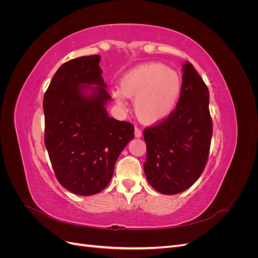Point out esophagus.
<instances>
[{
    "mask_svg": "<svg viewBox=\"0 0 258 258\" xmlns=\"http://www.w3.org/2000/svg\"><path fill=\"white\" fill-rule=\"evenodd\" d=\"M135 136L137 137V138H140L142 136V131H141V129H140L139 127H136L135 128Z\"/></svg>",
    "mask_w": 258,
    "mask_h": 258,
    "instance_id": "esophagus-1",
    "label": "esophagus"
}]
</instances>
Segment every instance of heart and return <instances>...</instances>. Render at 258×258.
I'll return each instance as SVG.
<instances>
[{
    "mask_svg": "<svg viewBox=\"0 0 258 258\" xmlns=\"http://www.w3.org/2000/svg\"><path fill=\"white\" fill-rule=\"evenodd\" d=\"M119 90L114 93L117 102L123 104V96L134 99V108L139 119L145 123H155L173 111L182 91V79L167 66L151 62L123 75Z\"/></svg>",
    "mask_w": 258,
    "mask_h": 258,
    "instance_id": "heart-1",
    "label": "heart"
}]
</instances>
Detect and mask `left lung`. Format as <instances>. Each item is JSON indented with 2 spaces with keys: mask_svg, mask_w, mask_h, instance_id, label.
I'll return each mask as SVG.
<instances>
[{
  "mask_svg": "<svg viewBox=\"0 0 258 258\" xmlns=\"http://www.w3.org/2000/svg\"><path fill=\"white\" fill-rule=\"evenodd\" d=\"M182 91L166 118L144 129V172L165 195L186 190L204 172L213 134L209 89L190 62L183 66Z\"/></svg>",
  "mask_w": 258,
  "mask_h": 258,
  "instance_id": "obj_1",
  "label": "left lung"
}]
</instances>
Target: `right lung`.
Listing matches in <instances>:
<instances>
[{
  "instance_id": "right-lung-1",
  "label": "right lung",
  "mask_w": 258,
  "mask_h": 258,
  "mask_svg": "<svg viewBox=\"0 0 258 258\" xmlns=\"http://www.w3.org/2000/svg\"><path fill=\"white\" fill-rule=\"evenodd\" d=\"M99 54L75 58L54 73L43 100L44 142L59 183L81 196L103 190L121 151L135 138V126L108 117ZM89 84L93 95L82 90Z\"/></svg>"
}]
</instances>
